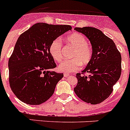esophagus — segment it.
Masks as SVG:
<instances>
[{"instance_id": "34e87169", "label": "esophagus", "mask_w": 130, "mask_h": 130, "mask_svg": "<svg viewBox=\"0 0 130 130\" xmlns=\"http://www.w3.org/2000/svg\"><path fill=\"white\" fill-rule=\"evenodd\" d=\"M68 76H70L68 73H64V77H68Z\"/></svg>"}]
</instances>
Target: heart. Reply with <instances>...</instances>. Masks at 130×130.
I'll return each instance as SVG.
<instances>
[{
	"instance_id": "heart-1",
	"label": "heart",
	"mask_w": 130,
	"mask_h": 130,
	"mask_svg": "<svg viewBox=\"0 0 130 130\" xmlns=\"http://www.w3.org/2000/svg\"><path fill=\"white\" fill-rule=\"evenodd\" d=\"M66 43L74 47L70 55L72 59L64 60L58 66V70L68 73L76 72L81 66H85L90 63L92 57V48L88 44L87 38L80 33H72L65 39ZM49 52L53 58L60 62L63 58L62 45L58 40H54L49 47Z\"/></svg>"
}]
</instances>
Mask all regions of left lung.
I'll return each mask as SVG.
<instances>
[{
	"label": "left lung",
	"instance_id": "8db88e82",
	"mask_svg": "<svg viewBox=\"0 0 130 130\" xmlns=\"http://www.w3.org/2000/svg\"><path fill=\"white\" fill-rule=\"evenodd\" d=\"M85 35L92 48V57L82 73H77V96L93 105L100 104L111 95L113 85L121 75V55L114 42L100 30L94 27H75ZM87 73V76L84 73Z\"/></svg>",
	"mask_w": 130,
	"mask_h": 130
}]
</instances>
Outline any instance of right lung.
I'll return each mask as SVG.
<instances>
[{
    "mask_svg": "<svg viewBox=\"0 0 130 130\" xmlns=\"http://www.w3.org/2000/svg\"><path fill=\"white\" fill-rule=\"evenodd\" d=\"M70 30V25L38 23L21 34L9 58L8 68L10 88L21 102L40 105L53 94L64 75L52 70L57 64L49 47Z\"/></svg>",
    "mask_w": 130,
    "mask_h": 130,
    "instance_id": "1",
    "label": "right lung"
}]
</instances>
